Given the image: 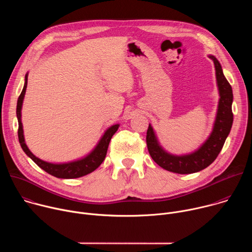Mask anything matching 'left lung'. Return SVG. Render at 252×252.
<instances>
[{
	"label": "left lung",
	"mask_w": 252,
	"mask_h": 252,
	"mask_svg": "<svg viewBox=\"0 0 252 252\" xmlns=\"http://www.w3.org/2000/svg\"><path fill=\"white\" fill-rule=\"evenodd\" d=\"M215 67V77L219 88L220 99L212 130L207 139L194 152L176 156L167 153L160 145L153 126H149L147 132V146L152 158L162 168L179 173L189 174L200 171L211 164L220 155L226 137L228 136L232 122V89L225 79L222 67L214 56L209 55Z\"/></svg>",
	"instance_id": "1"
}]
</instances>
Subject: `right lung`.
<instances>
[{
	"mask_svg": "<svg viewBox=\"0 0 252 252\" xmlns=\"http://www.w3.org/2000/svg\"><path fill=\"white\" fill-rule=\"evenodd\" d=\"M28 75L29 74H26L25 76V85L17 102V118L19 123L18 135H19L20 145L23 151L35 164H38L42 169H44L51 175H54L58 178H78L93 172L103 161L106 156L107 148H109V145H110V141L113 135L118 130L120 125L119 124L113 125L112 126L107 128L101 135L100 139L96 143L94 149L89 155H87L82 158H79L73 161H68V162L53 163L37 158L29 150V148L26 145L23 124H22V106H23V101H24V97L27 90V85H28Z\"/></svg>",
	"mask_w": 252,
	"mask_h": 252,
	"instance_id": "obj_1",
	"label": "right lung"
}]
</instances>
